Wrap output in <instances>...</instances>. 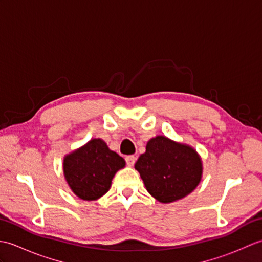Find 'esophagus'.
I'll use <instances>...</instances> for the list:
<instances>
[{"label":"esophagus","instance_id":"34e87169","mask_svg":"<svg viewBox=\"0 0 262 262\" xmlns=\"http://www.w3.org/2000/svg\"><path fill=\"white\" fill-rule=\"evenodd\" d=\"M136 162V157H134V155H128V157H126V163L128 166H133L135 164Z\"/></svg>","mask_w":262,"mask_h":262}]
</instances>
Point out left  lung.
<instances>
[{"label": "left lung", "mask_w": 262, "mask_h": 262, "mask_svg": "<svg viewBox=\"0 0 262 262\" xmlns=\"http://www.w3.org/2000/svg\"><path fill=\"white\" fill-rule=\"evenodd\" d=\"M135 169L146 190L160 203H173L192 192L202 180V159L186 144L157 136L146 144Z\"/></svg>", "instance_id": "8db88e82"}]
</instances>
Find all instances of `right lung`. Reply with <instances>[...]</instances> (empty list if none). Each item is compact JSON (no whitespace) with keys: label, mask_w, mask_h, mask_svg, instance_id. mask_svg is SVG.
<instances>
[{"label":"right lung","mask_w":262,"mask_h":262,"mask_svg":"<svg viewBox=\"0 0 262 262\" xmlns=\"http://www.w3.org/2000/svg\"><path fill=\"white\" fill-rule=\"evenodd\" d=\"M125 164V160L109 149L101 138H93L66 155L63 171L66 182L77 197L97 200L108 192L116 172Z\"/></svg>","instance_id":"1"}]
</instances>
